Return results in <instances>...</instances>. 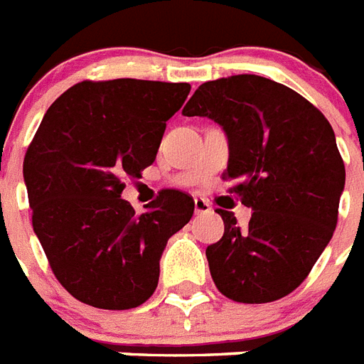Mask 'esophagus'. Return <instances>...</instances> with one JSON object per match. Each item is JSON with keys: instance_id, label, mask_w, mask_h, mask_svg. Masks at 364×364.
<instances>
[{"instance_id": "1", "label": "esophagus", "mask_w": 364, "mask_h": 364, "mask_svg": "<svg viewBox=\"0 0 364 364\" xmlns=\"http://www.w3.org/2000/svg\"><path fill=\"white\" fill-rule=\"evenodd\" d=\"M210 203L206 199H200V197H196V214L200 216V214H206V212H210Z\"/></svg>"}]
</instances>
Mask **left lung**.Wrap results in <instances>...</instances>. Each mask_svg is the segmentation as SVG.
<instances>
[{
  "label": "left lung",
  "mask_w": 364,
  "mask_h": 364,
  "mask_svg": "<svg viewBox=\"0 0 364 364\" xmlns=\"http://www.w3.org/2000/svg\"><path fill=\"white\" fill-rule=\"evenodd\" d=\"M184 116H208L229 136L223 180L252 208L240 228L218 208L223 237L206 248L218 291L235 302L263 304L306 280L329 244L346 167L329 120L284 84L235 75L200 84Z\"/></svg>",
  "instance_id": "8db88e82"
}]
</instances>
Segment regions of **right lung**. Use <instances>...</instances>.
<instances>
[{"label":"right lung","mask_w":364,"mask_h":364,"mask_svg":"<svg viewBox=\"0 0 364 364\" xmlns=\"http://www.w3.org/2000/svg\"><path fill=\"white\" fill-rule=\"evenodd\" d=\"M188 82L82 80L46 110L24 158L33 231L58 282L103 310L141 306L156 291L167 240L193 216L178 190L136 214L127 178L154 164Z\"/></svg>","instance_id":"right-lung-1"}]
</instances>
